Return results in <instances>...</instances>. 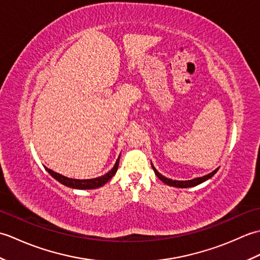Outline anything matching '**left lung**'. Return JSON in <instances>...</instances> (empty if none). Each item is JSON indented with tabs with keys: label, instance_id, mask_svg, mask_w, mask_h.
Here are the masks:
<instances>
[{
	"label": "left lung",
	"instance_id": "8db88e82",
	"mask_svg": "<svg viewBox=\"0 0 260 260\" xmlns=\"http://www.w3.org/2000/svg\"><path fill=\"white\" fill-rule=\"evenodd\" d=\"M152 168H153V170H154V172H155L157 178H158L159 180H161L162 182H164L165 184L171 185V186H176V187H191V186H196V185H198V184L202 183V182L207 181L208 179L212 178V176L215 174V172H217V171H218V169L214 170L213 172L209 173V174H207V175H204V176H202V178H197V179L189 180V181H175V180H171V179L165 178V176H163L162 174H159V173L157 172V171H156V169L153 167V165H152Z\"/></svg>",
	"mask_w": 260,
	"mask_h": 260
}]
</instances>
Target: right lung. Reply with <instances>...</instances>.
I'll list each match as a JSON object with an SVG mask.
<instances>
[{"mask_svg": "<svg viewBox=\"0 0 260 260\" xmlns=\"http://www.w3.org/2000/svg\"><path fill=\"white\" fill-rule=\"evenodd\" d=\"M118 164H119V157L117 161H116L114 168L109 171L108 173H106L105 175L99 176V178L96 179H89V180H75V179H69L67 176H63L59 173L53 172L52 170L46 168V170L48 171L49 173H50L51 176H53L54 179H56L60 183L66 185V186H69V187H73V189H80V190H88V189H96V187H99L104 185L105 183H107V182L113 178L115 175V173L117 172V169H118Z\"/></svg>", "mask_w": 260, "mask_h": 260, "instance_id": "1", "label": "right lung"}]
</instances>
